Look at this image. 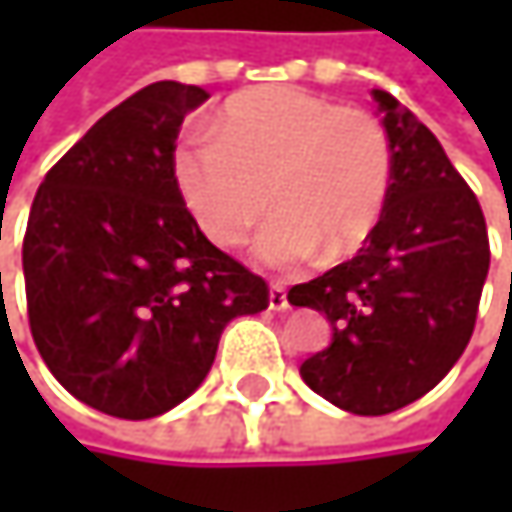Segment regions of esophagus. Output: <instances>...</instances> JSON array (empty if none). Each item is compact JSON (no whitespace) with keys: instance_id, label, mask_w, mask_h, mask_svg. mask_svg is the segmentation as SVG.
<instances>
[{"instance_id":"esophagus-1","label":"esophagus","mask_w":512,"mask_h":512,"mask_svg":"<svg viewBox=\"0 0 512 512\" xmlns=\"http://www.w3.org/2000/svg\"><path fill=\"white\" fill-rule=\"evenodd\" d=\"M269 308L272 311H287L290 302H287V287L281 281H272L269 284Z\"/></svg>"}]
</instances>
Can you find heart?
Segmentation results:
<instances>
[{
    "instance_id": "b5f03b06",
    "label": "heart",
    "mask_w": 512,
    "mask_h": 512,
    "mask_svg": "<svg viewBox=\"0 0 512 512\" xmlns=\"http://www.w3.org/2000/svg\"><path fill=\"white\" fill-rule=\"evenodd\" d=\"M213 133L183 136L171 154L177 192L210 243L240 246L266 207L278 210L255 240L266 266L317 252L344 260L373 237L394 183V145L373 112L257 85L222 106Z\"/></svg>"
}]
</instances>
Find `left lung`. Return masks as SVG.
Returning <instances> with one entry per match:
<instances>
[{"label": "left lung", "mask_w": 512, "mask_h": 512, "mask_svg": "<svg viewBox=\"0 0 512 512\" xmlns=\"http://www.w3.org/2000/svg\"><path fill=\"white\" fill-rule=\"evenodd\" d=\"M373 97L394 145L385 213L353 260L287 293L332 323V344L299 367L305 385L353 415L397 412L445 379L489 272L477 195L409 109L388 91Z\"/></svg>", "instance_id": "left-lung-1"}]
</instances>
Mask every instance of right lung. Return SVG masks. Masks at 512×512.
I'll list each match as a JSON object with an SVG mask.
<instances>
[{"label":"right lung","instance_id":"add662e5","mask_svg":"<svg viewBox=\"0 0 512 512\" xmlns=\"http://www.w3.org/2000/svg\"><path fill=\"white\" fill-rule=\"evenodd\" d=\"M210 94L154 82L106 112L38 186L23 237L29 329L52 376L97 412L145 421L210 373L266 281L216 249L186 210L171 154Z\"/></svg>","mask_w":512,"mask_h":512}]
</instances>
